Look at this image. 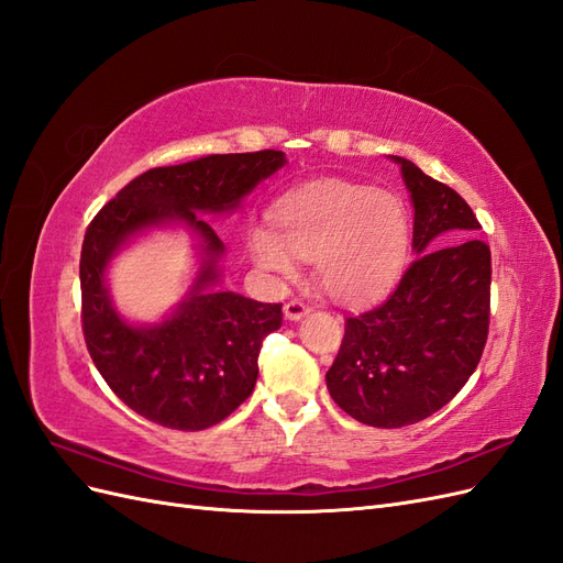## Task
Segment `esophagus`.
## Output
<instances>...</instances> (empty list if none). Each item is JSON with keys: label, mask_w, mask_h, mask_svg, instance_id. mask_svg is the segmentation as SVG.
<instances>
[{"label": "esophagus", "mask_w": 563, "mask_h": 563, "mask_svg": "<svg viewBox=\"0 0 563 563\" xmlns=\"http://www.w3.org/2000/svg\"><path fill=\"white\" fill-rule=\"evenodd\" d=\"M308 314H310V308L300 300H291V302L284 305V317L288 321H300L302 317H308Z\"/></svg>", "instance_id": "34e87169"}]
</instances>
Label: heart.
I'll return each instance as SVG.
<instances>
[{
	"label": "heart",
	"instance_id": "1",
	"mask_svg": "<svg viewBox=\"0 0 563 563\" xmlns=\"http://www.w3.org/2000/svg\"><path fill=\"white\" fill-rule=\"evenodd\" d=\"M275 230L249 234L255 265L277 277L296 275V258L338 302H366L401 275L411 246V213L389 190L347 180H314L286 192L272 209Z\"/></svg>",
	"mask_w": 563,
	"mask_h": 563
}]
</instances>
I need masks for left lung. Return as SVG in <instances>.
<instances>
[{
    "label": "left lung",
    "instance_id": "1",
    "mask_svg": "<svg viewBox=\"0 0 563 563\" xmlns=\"http://www.w3.org/2000/svg\"><path fill=\"white\" fill-rule=\"evenodd\" d=\"M413 207L416 261L376 308L347 317L327 387L347 416L395 430L444 408L474 373L488 335L490 249L449 185L389 155ZM450 244L446 245L445 242Z\"/></svg>",
    "mask_w": 563,
    "mask_h": 563
}]
</instances>
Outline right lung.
Listing matches in <instances>:
<instances>
[{
    "label": "right lung",
    "instance_id": "right-lung-1",
    "mask_svg": "<svg viewBox=\"0 0 563 563\" xmlns=\"http://www.w3.org/2000/svg\"><path fill=\"white\" fill-rule=\"evenodd\" d=\"M286 164L277 150L209 155L150 168L93 218L81 244V323L100 376L135 413L172 430H207L251 397L263 338L282 327V305L220 288L225 244L201 216H232ZM183 229L196 249L184 298L157 322L115 310L109 265L152 231Z\"/></svg>",
    "mask_w": 563,
    "mask_h": 563
}]
</instances>
